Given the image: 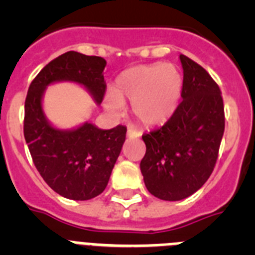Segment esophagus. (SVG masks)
Listing matches in <instances>:
<instances>
[{"mask_svg":"<svg viewBox=\"0 0 255 255\" xmlns=\"http://www.w3.org/2000/svg\"><path fill=\"white\" fill-rule=\"evenodd\" d=\"M126 136L131 139L139 138V136H140V132L136 131V130L132 129V128H129V129H128V132H126Z\"/></svg>","mask_w":255,"mask_h":255,"instance_id":"34e87169","label":"esophagus"}]
</instances>
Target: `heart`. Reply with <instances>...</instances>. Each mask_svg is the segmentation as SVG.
Here are the masks:
<instances>
[{
    "label": "heart",
    "mask_w": 255,
    "mask_h": 255,
    "mask_svg": "<svg viewBox=\"0 0 255 255\" xmlns=\"http://www.w3.org/2000/svg\"><path fill=\"white\" fill-rule=\"evenodd\" d=\"M182 76L171 64L138 65L117 76L105 107L112 114L131 102L132 116L145 128L161 126L170 120L181 98Z\"/></svg>",
    "instance_id": "obj_1"
}]
</instances>
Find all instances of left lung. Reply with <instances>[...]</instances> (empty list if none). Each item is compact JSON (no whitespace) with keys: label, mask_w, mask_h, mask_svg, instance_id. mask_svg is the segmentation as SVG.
<instances>
[{"label":"left lung","mask_w":255,"mask_h":255,"mask_svg":"<svg viewBox=\"0 0 255 255\" xmlns=\"http://www.w3.org/2000/svg\"><path fill=\"white\" fill-rule=\"evenodd\" d=\"M182 101L162 128L144 134L140 171L148 191L162 200L194 194L211 176L225 131L224 101L203 67L180 55Z\"/></svg>","instance_id":"8db88e82"}]
</instances>
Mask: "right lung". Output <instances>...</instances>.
I'll list each match as a JSON object with an SVG mask.
<instances>
[{"label":"right lung","mask_w":255,"mask_h":255,"mask_svg":"<svg viewBox=\"0 0 255 255\" xmlns=\"http://www.w3.org/2000/svg\"><path fill=\"white\" fill-rule=\"evenodd\" d=\"M106 64L98 56L69 51L40 70L26 94L24 136L31 158L49 188L67 199L88 200L105 190L125 141L126 128L103 130L85 121L74 129H57L44 115V92L53 83H76L101 105Z\"/></svg>","instance_id":"1"}]
</instances>
